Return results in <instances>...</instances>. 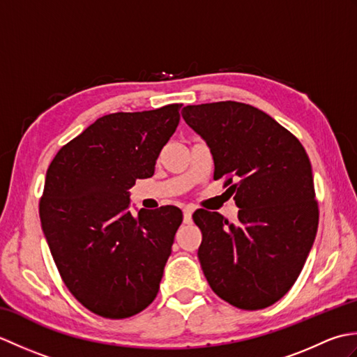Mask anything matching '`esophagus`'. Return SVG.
I'll list each match as a JSON object with an SVG mask.
<instances>
[{"label": "esophagus", "mask_w": 357, "mask_h": 357, "mask_svg": "<svg viewBox=\"0 0 357 357\" xmlns=\"http://www.w3.org/2000/svg\"><path fill=\"white\" fill-rule=\"evenodd\" d=\"M184 211V222H190L192 221V213H193V207L187 206L183 208Z\"/></svg>", "instance_id": "esophagus-1"}]
</instances>
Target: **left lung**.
Instances as JSON below:
<instances>
[{"mask_svg":"<svg viewBox=\"0 0 357 357\" xmlns=\"http://www.w3.org/2000/svg\"><path fill=\"white\" fill-rule=\"evenodd\" d=\"M183 118L207 142L213 178H227L239 207L236 224L216 211L193 213L204 276L234 307H270L293 287L316 238L319 210L307 151L270 115L244 102L187 105Z\"/></svg>","mask_w":357,"mask_h":357,"instance_id":"8db88e82","label":"left lung"}]
</instances>
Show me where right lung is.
Returning a JSON list of instances; mask_svg holds the SVG:
<instances>
[{"label": "right lung", "mask_w": 357, "mask_h": 357, "mask_svg": "<svg viewBox=\"0 0 357 357\" xmlns=\"http://www.w3.org/2000/svg\"><path fill=\"white\" fill-rule=\"evenodd\" d=\"M181 104L110 113L58 151L45 173L40 218L66 287L109 319L142 312L156 298L183 211L132 215L130 188L153 176L179 124Z\"/></svg>", "instance_id": "obj_1"}]
</instances>
